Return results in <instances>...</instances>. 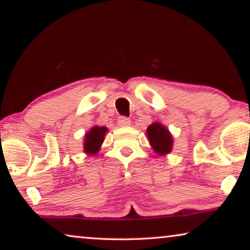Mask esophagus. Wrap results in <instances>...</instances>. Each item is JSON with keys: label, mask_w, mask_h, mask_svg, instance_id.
Listing matches in <instances>:
<instances>
[{"label": "esophagus", "mask_w": 250, "mask_h": 250, "mask_svg": "<svg viewBox=\"0 0 250 250\" xmlns=\"http://www.w3.org/2000/svg\"><path fill=\"white\" fill-rule=\"evenodd\" d=\"M118 124L120 126H129L131 125V120L126 117H120L118 119Z\"/></svg>", "instance_id": "obj_1"}]
</instances>
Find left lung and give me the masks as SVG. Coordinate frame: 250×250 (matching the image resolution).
I'll list each match as a JSON object with an SVG mask.
<instances>
[{
	"label": "left lung",
	"instance_id": "obj_1",
	"mask_svg": "<svg viewBox=\"0 0 250 250\" xmlns=\"http://www.w3.org/2000/svg\"><path fill=\"white\" fill-rule=\"evenodd\" d=\"M146 135L151 148L157 155L165 156L172 151L174 144L173 136L168 128H166L161 122H154L149 125Z\"/></svg>",
	"mask_w": 250,
	"mask_h": 250
}]
</instances>
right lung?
<instances>
[{
    "mask_svg": "<svg viewBox=\"0 0 250 250\" xmlns=\"http://www.w3.org/2000/svg\"><path fill=\"white\" fill-rule=\"evenodd\" d=\"M107 132L106 126H92L84 136V152L88 156L96 155L101 148Z\"/></svg>",
    "mask_w": 250,
    "mask_h": 250,
    "instance_id": "right-lung-1",
    "label": "right lung"
}]
</instances>
